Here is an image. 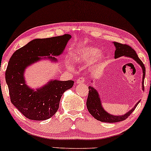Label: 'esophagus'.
<instances>
[{
  "instance_id": "obj_1",
  "label": "esophagus",
  "mask_w": 151,
  "mask_h": 151,
  "mask_svg": "<svg viewBox=\"0 0 151 151\" xmlns=\"http://www.w3.org/2000/svg\"><path fill=\"white\" fill-rule=\"evenodd\" d=\"M85 82V78H80L79 79L77 80V83L80 84V83H84Z\"/></svg>"
}]
</instances>
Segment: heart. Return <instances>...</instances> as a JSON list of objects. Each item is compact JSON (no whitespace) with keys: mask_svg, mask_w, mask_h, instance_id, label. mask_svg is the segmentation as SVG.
<instances>
[{"mask_svg":"<svg viewBox=\"0 0 151 151\" xmlns=\"http://www.w3.org/2000/svg\"><path fill=\"white\" fill-rule=\"evenodd\" d=\"M73 58L78 63L87 65L93 63L96 59L97 61H102L104 55L100 53V49L96 47H82L78 49L73 55ZM69 67H71V66Z\"/></svg>","mask_w":151,"mask_h":151,"instance_id":"1","label":"heart"}]
</instances>
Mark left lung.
Wrapping results in <instances>:
<instances>
[{"mask_svg": "<svg viewBox=\"0 0 151 151\" xmlns=\"http://www.w3.org/2000/svg\"><path fill=\"white\" fill-rule=\"evenodd\" d=\"M115 47V58H117L121 56H127L133 58L134 60H135L139 65L141 66L142 71H143V78H142V89L144 90V80L145 78V73H146V69L144 67V65L142 63L141 60L138 58L137 53H136L135 51L134 50L133 48L129 45L125 44H122V43L113 42ZM88 98L86 100V106H87V109L88 112L91 113V115L93 117H95L97 120H99L100 122H108V123H114L117 122H121L124 120L133 112L136 106L139 104V101L135 106L129 111V112L126 113V114L123 115H113L111 114H109L107 113L104 109L102 108V104H101V100L99 96V94L97 91L92 86H88Z\"/></svg>", "mask_w": 151, "mask_h": 151, "instance_id": "left-lung-1", "label": "left lung"}]
</instances>
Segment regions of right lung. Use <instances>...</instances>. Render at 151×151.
Instances as JSON below:
<instances>
[{"label":"right lung","mask_w":151,"mask_h":151,"mask_svg":"<svg viewBox=\"0 0 151 151\" xmlns=\"http://www.w3.org/2000/svg\"><path fill=\"white\" fill-rule=\"evenodd\" d=\"M71 35L34 39L18 49L12 55L5 72L11 102L18 110L32 120H45L53 116L59 108L60 98L64 92L73 86V80L60 81L54 80L36 91L25 84L24 70L28 66L40 60V57H54L63 53Z\"/></svg>","instance_id":"1"}]
</instances>
